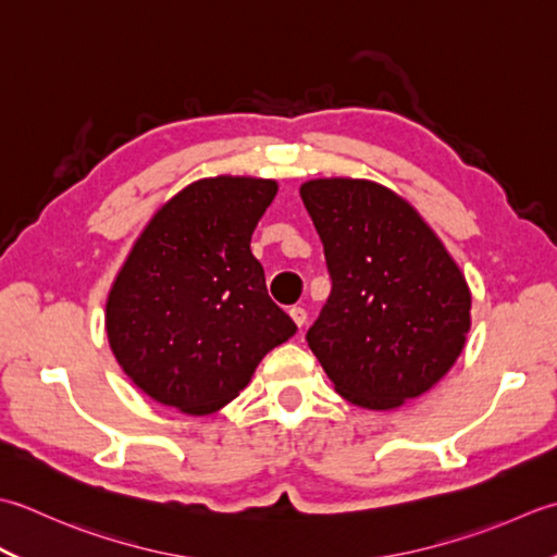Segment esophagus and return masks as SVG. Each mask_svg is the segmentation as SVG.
<instances>
[{"label": "esophagus", "instance_id": "34e87169", "mask_svg": "<svg viewBox=\"0 0 557 557\" xmlns=\"http://www.w3.org/2000/svg\"><path fill=\"white\" fill-rule=\"evenodd\" d=\"M290 320L295 322V326H305V322H308V312H305L302 308H290Z\"/></svg>", "mask_w": 557, "mask_h": 557}]
</instances>
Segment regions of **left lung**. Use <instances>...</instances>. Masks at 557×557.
<instances>
[{
    "instance_id": "obj_1",
    "label": "left lung",
    "mask_w": 557,
    "mask_h": 557,
    "mask_svg": "<svg viewBox=\"0 0 557 557\" xmlns=\"http://www.w3.org/2000/svg\"><path fill=\"white\" fill-rule=\"evenodd\" d=\"M300 197L332 276L308 344L334 389L389 411L435 387L471 329L469 283L447 247L411 203L372 180H308Z\"/></svg>"
}]
</instances>
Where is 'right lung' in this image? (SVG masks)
Masks as SVG:
<instances>
[{"label": "right lung", "mask_w": 557, "mask_h": 557, "mask_svg": "<svg viewBox=\"0 0 557 557\" xmlns=\"http://www.w3.org/2000/svg\"><path fill=\"white\" fill-rule=\"evenodd\" d=\"M276 191V180L203 177L136 237L108 293L106 332L124 374L153 401L219 411L298 332L249 249Z\"/></svg>", "instance_id": "right-lung-1"}]
</instances>
